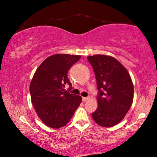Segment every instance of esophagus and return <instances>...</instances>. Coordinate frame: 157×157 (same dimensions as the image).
Instances as JSON below:
<instances>
[{
    "label": "esophagus",
    "instance_id": "obj_1",
    "mask_svg": "<svg viewBox=\"0 0 157 157\" xmlns=\"http://www.w3.org/2000/svg\"><path fill=\"white\" fill-rule=\"evenodd\" d=\"M89 98V97H82V101H86Z\"/></svg>",
    "mask_w": 157,
    "mask_h": 157
}]
</instances>
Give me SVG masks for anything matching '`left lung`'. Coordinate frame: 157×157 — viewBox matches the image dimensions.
I'll return each instance as SVG.
<instances>
[{
  "mask_svg": "<svg viewBox=\"0 0 157 157\" xmlns=\"http://www.w3.org/2000/svg\"><path fill=\"white\" fill-rule=\"evenodd\" d=\"M95 73L98 91V107L92 113L94 121L111 127L119 124L129 110L134 86L128 71L114 58L105 55L87 57Z\"/></svg>",
  "mask_w": 157,
  "mask_h": 157,
  "instance_id": "left-lung-1",
  "label": "left lung"
}]
</instances>
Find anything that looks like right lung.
Masks as SVG:
<instances>
[{
    "label": "right lung",
    "instance_id": "obj_1",
    "mask_svg": "<svg viewBox=\"0 0 157 157\" xmlns=\"http://www.w3.org/2000/svg\"><path fill=\"white\" fill-rule=\"evenodd\" d=\"M81 56L56 54L47 58L36 71L30 84L31 101L38 117L47 126L59 128L74 116L82 98L71 94L68 71ZM66 84L70 89L66 91Z\"/></svg>",
    "mask_w": 157,
    "mask_h": 157
}]
</instances>
